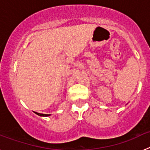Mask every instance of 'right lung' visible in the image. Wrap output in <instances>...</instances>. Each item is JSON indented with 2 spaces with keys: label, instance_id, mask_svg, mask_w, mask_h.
Segmentation results:
<instances>
[{
  "label": "right lung",
  "instance_id": "1",
  "mask_svg": "<svg viewBox=\"0 0 150 150\" xmlns=\"http://www.w3.org/2000/svg\"><path fill=\"white\" fill-rule=\"evenodd\" d=\"M36 114H38V116H50V114H42V113H38V112H34Z\"/></svg>",
  "mask_w": 150,
  "mask_h": 150
}]
</instances>
